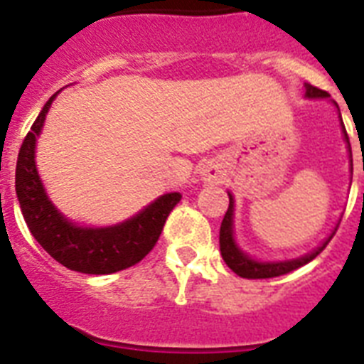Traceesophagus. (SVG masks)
I'll list each match as a JSON object with an SVG mask.
<instances>
[{"instance_id":"obj_1","label":"esophagus","mask_w":364,"mask_h":364,"mask_svg":"<svg viewBox=\"0 0 364 364\" xmlns=\"http://www.w3.org/2000/svg\"><path fill=\"white\" fill-rule=\"evenodd\" d=\"M200 177L205 183H219V179H221V170H219V166L215 162H204L202 168H200Z\"/></svg>"}]
</instances>
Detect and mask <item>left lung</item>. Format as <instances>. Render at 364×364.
I'll list each match as a JSON object with an SVG mask.
<instances>
[{
	"label": "left lung",
	"mask_w": 364,
	"mask_h": 364,
	"mask_svg": "<svg viewBox=\"0 0 364 364\" xmlns=\"http://www.w3.org/2000/svg\"><path fill=\"white\" fill-rule=\"evenodd\" d=\"M306 92L304 98L306 100H328L331 104L338 109V104L331 100L325 90H319V88L311 87V85H304ZM340 115V109H338ZM340 126H342V136H344L346 141V149H348V153H350V176H353V160H351V147H350V137L346 134V126L342 122V117H340ZM350 187H351V177H350ZM234 211H236V204H234V196L232 193L228 191V210L225 213V219L221 223V230H219V247H221V255L223 260L227 262V266L234 274H238L242 277H247V279H264V277H276V276H283V274H289V272L296 270L300 266L308 264L310 260H314L317 255L321 253L323 249L327 247V243L331 242V238L336 232V227L331 234H328L327 238L323 240L317 247H314L310 253L300 255V257H294V259H285V260H260L251 257L249 253H245L242 247H240V243L236 242V236H234Z\"/></svg>",
	"instance_id": "obj_1"
}]
</instances>
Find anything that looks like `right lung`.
Segmentation results:
<instances>
[{
    "mask_svg": "<svg viewBox=\"0 0 364 364\" xmlns=\"http://www.w3.org/2000/svg\"><path fill=\"white\" fill-rule=\"evenodd\" d=\"M58 94H53L43 105L20 147L14 177L20 211L31 236L65 268L94 276L130 268L154 247L166 219L181 200V194H162L136 215L107 227L79 225L65 217L48 198L36 162L37 137L41 136L48 109Z\"/></svg>",
    "mask_w": 364,
    "mask_h": 364,
    "instance_id": "1",
    "label": "right lung"
}]
</instances>
